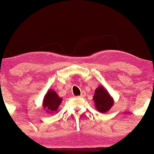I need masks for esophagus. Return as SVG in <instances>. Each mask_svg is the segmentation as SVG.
<instances>
[{"mask_svg":"<svg viewBox=\"0 0 154 154\" xmlns=\"http://www.w3.org/2000/svg\"><path fill=\"white\" fill-rule=\"evenodd\" d=\"M86 96V93L84 91H82L81 93V95H80L79 97H81V98H84V97Z\"/></svg>","mask_w":154,"mask_h":154,"instance_id":"34e87169","label":"esophagus"}]
</instances>
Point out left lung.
<instances>
[{"label": "left lung", "instance_id": "8db88e82", "mask_svg": "<svg viewBox=\"0 0 154 154\" xmlns=\"http://www.w3.org/2000/svg\"><path fill=\"white\" fill-rule=\"evenodd\" d=\"M95 107L100 113H106L113 107L114 100L109 92L103 86H98L95 90L94 96L93 97Z\"/></svg>", "mask_w": 154, "mask_h": 154}]
</instances>
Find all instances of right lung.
<instances>
[{"mask_svg":"<svg viewBox=\"0 0 154 154\" xmlns=\"http://www.w3.org/2000/svg\"><path fill=\"white\" fill-rule=\"evenodd\" d=\"M62 100L63 99L58 96L55 91L49 89L43 99V109L46 110V112L48 113L52 114L57 110Z\"/></svg>","mask_w":154,"mask_h":154,"instance_id":"add662e5","label":"right lung"}]
</instances>
